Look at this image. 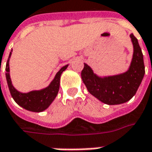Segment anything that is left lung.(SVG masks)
Masks as SVG:
<instances>
[{
	"label": "left lung",
	"instance_id": "obj_1",
	"mask_svg": "<svg viewBox=\"0 0 152 152\" xmlns=\"http://www.w3.org/2000/svg\"><path fill=\"white\" fill-rule=\"evenodd\" d=\"M133 53L128 69L125 72L99 76L90 66L84 63L81 79L88 91L105 104L117 105L129 101L136 94L145 75L144 58L138 39L130 34Z\"/></svg>",
	"mask_w": 152,
	"mask_h": 152
}]
</instances>
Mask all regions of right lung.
Returning <instances> with one entry per match:
<instances>
[{"mask_svg": "<svg viewBox=\"0 0 152 152\" xmlns=\"http://www.w3.org/2000/svg\"><path fill=\"white\" fill-rule=\"evenodd\" d=\"M12 50L7 59V62L6 65V79L7 82V86L9 88L10 93L13 100L19 104L23 109L31 111V112H42L47 110L50 104L56 97L59 88H60V80L61 75L67 68L68 65L62 66L56 74L54 80L50 82V84L45 88L41 90H34L29 92H21L18 91L12 86L11 77H10V67L9 61L12 56Z\"/></svg>", "mask_w": 152, "mask_h": 152, "instance_id": "add662e5", "label": "right lung"}]
</instances>
